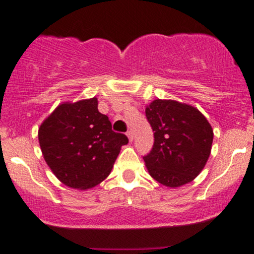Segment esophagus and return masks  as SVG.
<instances>
[{"label": "esophagus", "instance_id": "1", "mask_svg": "<svg viewBox=\"0 0 254 254\" xmlns=\"http://www.w3.org/2000/svg\"><path fill=\"white\" fill-rule=\"evenodd\" d=\"M127 138H129V141H130V142H132V139H133V135H132V132H131V131H127Z\"/></svg>", "mask_w": 254, "mask_h": 254}]
</instances>
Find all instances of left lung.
<instances>
[{"mask_svg":"<svg viewBox=\"0 0 254 254\" xmlns=\"http://www.w3.org/2000/svg\"><path fill=\"white\" fill-rule=\"evenodd\" d=\"M145 116L154 131V145L145 155L151 178L167 188L192 182L210 156L214 131L202 113L176 100L151 101Z\"/></svg>","mask_w":254,"mask_h":254,"instance_id":"left-lung-1","label":"left lung"}]
</instances>
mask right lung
Here are the masks:
<instances>
[{"mask_svg":"<svg viewBox=\"0 0 254 254\" xmlns=\"http://www.w3.org/2000/svg\"><path fill=\"white\" fill-rule=\"evenodd\" d=\"M38 139L52 173L77 190H88L106 179L122 145L129 142L99 112L95 97L58 105L40 125Z\"/></svg>","mask_w":254,"mask_h":254,"instance_id":"1","label":"right lung"}]
</instances>
